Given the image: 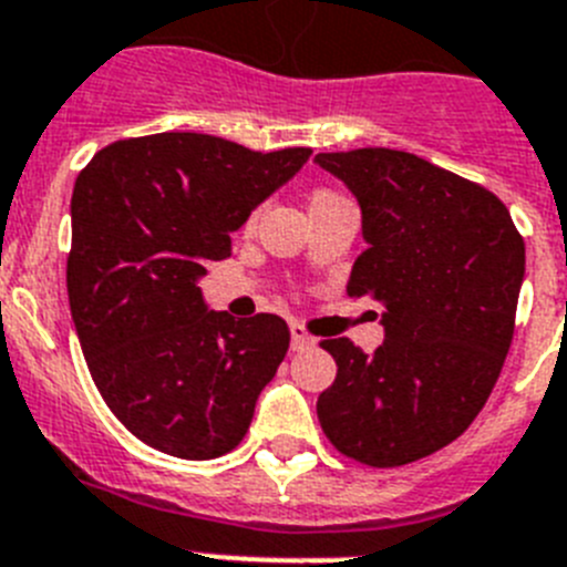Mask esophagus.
I'll list each match as a JSON object with an SVG mask.
<instances>
[{"label":"esophagus","instance_id":"esophagus-1","mask_svg":"<svg viewBox=\"0 0 567 567\" xmlns=\"http://www.w3.org/2000/svg\"><path fill=\"white\" fill-rule=\"evenodd\" d=\"M290 347L293 350H308V347H313V336L299 321H290Z\"/></svg>","mask_w":567,"mask_h":567}]
</instances>
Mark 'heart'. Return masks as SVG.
Returning a JSON list of instances; mask_svg holds the SVG:
<instances>
[{"label": "heart", "instance_id": "heart-1", "mask_svg": "<svg viewBox=\"0 0 567 567\" xmlns=\"http://www.w3.org/2000/svg\"><path fill=\"white\" fill-rule=\"evenodd\" d=\"M324 197H333V192H316V195L310 197V203H316V200H324ZM254 217H257V214H251V217H248V223H254Z\"/></svg>", "mask_w": 567, "mask_h": 567}]
</instances>
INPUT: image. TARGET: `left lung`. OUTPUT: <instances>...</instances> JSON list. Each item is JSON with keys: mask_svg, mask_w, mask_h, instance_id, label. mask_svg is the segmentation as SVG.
I'll use <instances>...</instances> for the list:
<instances>
[{"mask_svg": "<svg viewBox=\"0 0 567 567\" xmlns=\"http://www.w3.org/2000/svg\"><path fill=\"white\" fill-rule=\"evenodd\" d=\"M316 163L361 206L367 248L347 293L384 308L375 353L321 341L336 381L316 415L344 457L404 466L461 437L492 395L514 339L525 243L497 195L410 152H319Z\"/></svg>", "mask_w": 567, "mask_h": 567, "instance_id": "left-lung-1", "label": "left lung"}]
</instances>
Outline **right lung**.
Returning <instances> with one entry per match:
<instances>
[{"label": "right lung", "mask_w": 567, "mask_h": 567, "mask_svg": "<svg viewBox=\"0 0 567 567\" xmlns=\"http://www.w3.org/2000/svg\"><path fill=\"white\" fill-rule=\"evenodd\" d=\"M310 152L161 132L115 141L81 169L70 313L101 398L146 446L212 461L246 437L290 330L274 313L206 310L197 279Z\"/></svg>", "instance_id": "obj_1"}]
</instances>
